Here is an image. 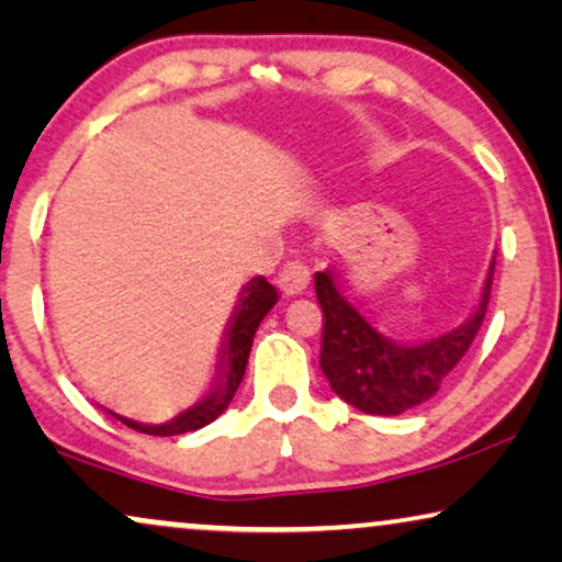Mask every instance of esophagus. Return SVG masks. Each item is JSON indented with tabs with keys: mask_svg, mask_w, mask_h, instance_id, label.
I'll return each mask as SVG.
<instances>
[{
	"mask_svg": "<svg viewBox=\"0 0 562 562\" xmlns=\"http://www.w3.org/2000/svg\"><path fill=\"white\" fill-rule=\"evenodd\" d=\"M276 281H279L283 294H302V291L310 286V266L302 263V260H289V263L279 271V279Z\"/></svg>",
	"mask_w": 562,
	"mask_h": 562,
	"instance_id": "1",
	"label": "esophagus"
}]
</instances>
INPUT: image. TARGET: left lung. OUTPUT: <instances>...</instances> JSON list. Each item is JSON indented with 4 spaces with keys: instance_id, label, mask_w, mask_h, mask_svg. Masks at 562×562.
<instances>
[{
    "instance_id": "8db88e82",
    "label": "left lung",
    "mask_w": 562,
    "mask_h": 562,
    "mask_svg": "<svg viewBox=\"0 0 562 562\" xmlns=\"http://www.w3.org/2000/svg\"><path fill=\"white\" fill-rule=\"evenodd\" d=\"M491 276L494 260L483 283L479 310L465 325L435 340L402 345L383 337L342 296L333 271L314 273V286L325 314L319 366L335 394L360 412L383 417H394L432 398L479 335L491 296Z\"/></svg>"
}]
</instances>
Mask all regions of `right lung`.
Wrapping results in <instances>:
<instances>
[{"mask_svg":"<svg viewBox=\"0 0 562 562\" xmlns=\"http://www.w3.org/2000/svg\"><path fill=\"white\" fill-rule=\"evenodd\" d=\"M279 302V294L268 283L263 276H256L248 286L240 291V304L229 319L227 337L222 340L220 350V366H217V379H214V386L210 396L204 402H199L191 409L181 412L179 417L171 422H164V425H143V422L120 417V414L110 412L114 419H120L122 425L130 429H137L143 435H156V437H171V435H187L194 432V429H202L220 417L222 412L227 409V404L233 402L237 386H240L245 368H248V356L252 348V337H256V329L268 312L273 310V304Z\"/></svg>","mask_w":562,"mask_h":562,"instance_id":"obj_1","label":"right lung"}]
</instances>
